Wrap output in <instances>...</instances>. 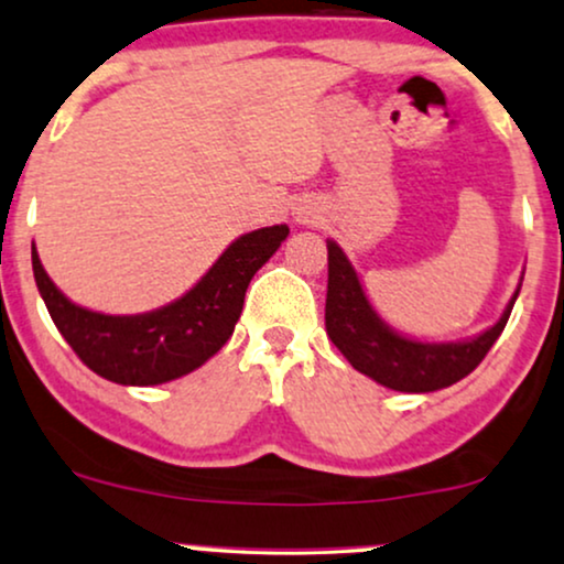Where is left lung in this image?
Masks as SVG:
<instances>
[{
  "label": "left lung",
  "mask_w": 564,
  "mask_h": 564,
  "mask_svg": "<svg viewBox=\"0 0 564 564\" xmlns=\"http://www.w3.org/2000/svg\"><path fill=\"white\" fill-rule=\"evenodd\" d=\"M520 293V290H518ZM514 293V297H518ZM514 297L491 329L465 343H416L395 335L364 295L359 276L337 245L327 242V306L324 324L329 340L350 367L401 393H430L459 382L473 372L505 333Z\"/></svg>",
  "instance_id": "8db88e82"
}]
</instances>
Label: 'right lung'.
I'll use <instances>...</instances> for the list:
<instances>
[{"label": "right lung", "mask_w": 564, "mask_h": 564, "mask_svg": "<svg viewBox=\"0 0 564 564\" xmlns=\"http://www.w3.org/2000/svg\"><path fill=\"white\" fill-rule=\"evenodd\" d=\"M288 235L284 224L242 235L187 295L137 316L76 306L46 276L36 248H31V263L52 322L91 372L118 386H161L221 350L240 319L250 280Z\"/></svg>", "instance_id": "add662e5"}]
</instances>
